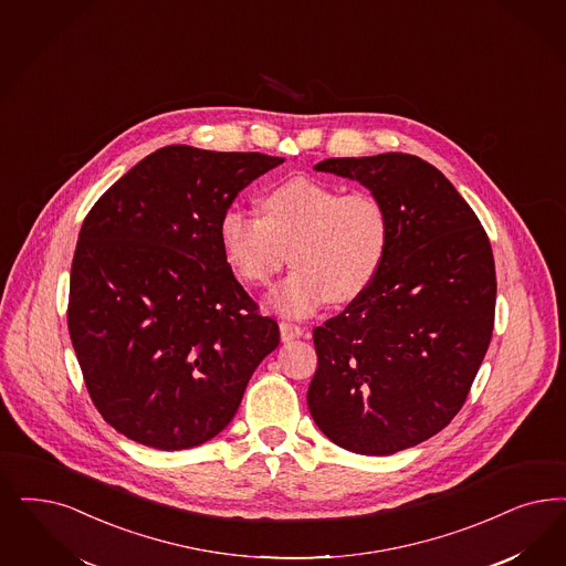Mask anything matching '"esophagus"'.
<instances>
[{
  "instance_id": "1",
  "label": "esophagus",
  "mask_w": 566,
  "mask_h": 566,
  "mask_svg": "<svg viewBox=\"0 0 566 566\" xmlns=\"http://www.w3.org/2000/svg\"><path fill=\"white\" fill-rule=\"evenodd\" d=\"M280 336H282L284 343H291L294 338L303 336V328L296 326V324H291V322H282L280 324Z\"/></svg>"
}]
</instances>
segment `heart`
I'll use <instances>...</instances> for the list:
<instances>
[{"label":"heart","instance_id":"heart-1","mask_svg":"<svg viewBox=\"0 0 566 566\" xmlns=\"http://www.w3.org/2000/svg\"><path fill=\"white\" fill-rule=\"evenodd\" d=\"M261 214L232 207L219 219V242L247 284L265 286L291 253L293 272L270 294L282 315L301 317L326 301L352 303L370 289L389 251L390 219L370 192L294 177L261 196Z\"/></svg>","mask_w":566,"mask_h":566}]
</instances>
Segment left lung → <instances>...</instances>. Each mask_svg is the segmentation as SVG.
Masks as SVG:
<instances>
[{
  "label": "left lung",
  "mask_w": 566,
  "mask_h": 566,
  "mask_svg": "<svg viewBox=\"0 0 566 566\" xmlns=\"http://www.w3.org/2000/svg\"><path fill=\"white\" fill-rule=\"evenodd\" d=\"M313 169L378 196L390 240L370 289L313 331L307 406L338 448L390 455L446 429L467 401L493 332L491 244L467 200L420 156L326 158Z\"/></svg>",
  "instance_id": "obj_1"
}]
</instances>
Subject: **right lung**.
Instances as JSON below:
<instances>
[{
    "instance_id": "obj_1",
    "label": "right lung",
    "mask_w": 566,
    "mask_h": 566,
    "mask_svg": "<svg viewBox=\"0 0 566 566\" xmlns=\"http://www.w3.org/2000/svg\"><path fill=\"white\" fill-rule=\"evenodd\" d=\"M284 163L165 146L99 196L71 268L69 332L102 418L127 439L196 448L226 429L280 328L238 284L219 219Z\"/></svg>"
}]
</instances>
